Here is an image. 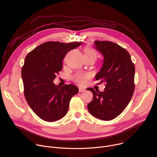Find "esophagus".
<instances>
[{"label": "esophagus", "mask_w": 157, "mask_h": 157, "mask_svg": "<svg viewBox=\"0 0 157 157\" xmlns=\"http://www.w3.org/2000/svg\"><path fill=\"white\" fill-rule=\"evenodd\" d=\"M85 90H86V89H85L84 88L82 87H79V91L80 93L84 92V91H85Z\"/></svg>", "instance_id": "1"}]
</instances>
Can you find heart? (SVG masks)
<instances>
[{
  "mask_svg": "<svg viewBox=\"0 0 157 157\" xmlns=\"http://www.w3.org/2000/svg\"><path fill=\"white\" fill-rule=\"evenodd\" d=\"M84 56H94L96 57V52L90 47H86L84 50ZM89 75L87 73H78L73 76V79L76 82L82 84L85 82L86 79L89 78Z\"/></svg>",
  "mask_w": 157,
  "mask_h": 157,
  "instance_id": "obj_1",
  "label": "heart"
}]
</instances>
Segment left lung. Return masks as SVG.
Masks as SVG:
<instances>
[{"label": "left lung", "mask_w": 157, "mask_h": 157, "mask_svg": "<svg viewBox=\"0 0 157 157\" xmlns=\"http://www.w3.org/2000/svg\"><path fill=\"white\" fill-rule=\"evenodd\" d=\"M94 47L104 56L96 80L105 82L104 91L92 87L93 99L87 109L94 117L110 121L119 116L128 104L134 92L135 66L128 52L119 44L109 41H95Z\"/></svg>", "instance_id": "obj_1"}]
</instances>
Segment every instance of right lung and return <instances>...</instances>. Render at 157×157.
Masks as SVG:
<instances>
[{
    "label": "right lung",
    "instance_id": "add662e5",
    "mask_svg": "<svg viewBox=\"0 0 157 157\" xmlns=\"http://www.w3.org/2000/svg\"><path fill=\"white\" fill-rule=\"evenodd\" d=\"M80 42L48 41L42 43L26 56L21 68L24 96L30 107L42 120L53 122L67 113L71 99L79 89L73 84L59 86L53 83L62 70V61Z\"/></svg>",
    "mask_w": 157,
    "mask_h": 157
}]
</instances>
